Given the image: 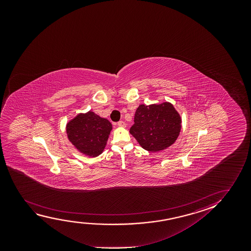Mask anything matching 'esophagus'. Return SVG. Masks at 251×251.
I'll list each match as a JSON object with an SVG mask.
<instances>
[{
	"label": "esophagus",
	"mask_w": 251,
	"mask_h": 251,
	"mask_svg": "<svg viewBox=\"0 0 251 251\" xmlns=\"http://www.w3.org/2000/svg\"><path fill=\"white\" fill-rule=\"evenodd\" d=\"M117 126L118 127H126V124H125V123L124 122H123V121H120V122H118L117 123Z\"/></svg>",
	"instance_id": "1"
}]
</instances>
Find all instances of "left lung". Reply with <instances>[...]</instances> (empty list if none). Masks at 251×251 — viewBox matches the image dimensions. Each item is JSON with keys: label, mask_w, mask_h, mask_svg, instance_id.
I'll return each mask as SVG.
<instances>
[{"label": "left lung", "mask_w": 251, "mask_h": 251, "mask_svg": "<svg viewBox=\"0 0 251 251\" xmlns=\"http://www.w3.org/2000/svg\"><path fill=\"white\" fill-rule=\"evenodd\" d=\"M182 128V118L170 102L140 104L130 133L148 151H163L175 143Z\"/></svg>", "instance_id": "left-lung-1"}]
</instances>
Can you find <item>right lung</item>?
<instances>
[{"label": "right lung", "mask_w": 251, "mask_h": 251, "mask_svg": "<svg viewBox=\"0 0 251 251\" xmlns=\"http://www.w3.org/2000/svg\"><path fill=\"white\" fill-rule=\"evenodd\" d=\"M111 130L109 120L92 110L78 114L66 124L67 136L74 148L91 158L103 152Z\"/></svg>", "instance_id": "1"}]
</instances>
